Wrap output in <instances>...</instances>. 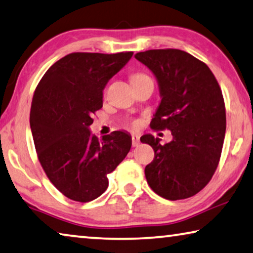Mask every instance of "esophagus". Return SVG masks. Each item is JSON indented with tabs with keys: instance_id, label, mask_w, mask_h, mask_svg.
Instances as JSON below:
<instances>
[{
	"instance_id": "esophagus-1",
	"label": "esophagus",
	"mask_w": 253,
	"mask_h": 253,
	"mask_svg": "<svg viewBox=\"0 0 253 253\" xmlns=\"http://www.w3.org/2000/svg\"><path fill=\"white\" fill-rule=\"evenodd\" d=\"M139 143H141V142H139V137H138L137 135L131 136V145H133L134 147L135 146H138Z\"/></svg>"
}]
</instances>
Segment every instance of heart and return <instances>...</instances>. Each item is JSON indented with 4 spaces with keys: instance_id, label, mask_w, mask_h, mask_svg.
<instances>
[{
    "instance_id": "b5f03b06",
    "label": "heart",
    "mask_w": 253,
    "mask_h": 253,
    "mask_svg": "<svg viewBox=\"0 0 253 253\" xmlns=\"http://www.w3.org/2000/svg\"><path fill=\"white\" fill-rule=\"evenodd\" d=\"M147 79H150V76H147L146 74H144V73H134L133 75L130 76V82H131V84H134L136 82H141V81H144V80H147ZM134 125L136 126V125H137V124H134Z\"/></svg>"
}]
</instances>
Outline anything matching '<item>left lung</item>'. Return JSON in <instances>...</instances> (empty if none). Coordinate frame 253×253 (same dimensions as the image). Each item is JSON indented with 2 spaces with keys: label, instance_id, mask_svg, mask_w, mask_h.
I'll return each mask as SVG.
<instances>
[{
  "label": "left lung",
  "instance_id": "8db88e82",
  "mask_svg": "<svg viewBox=\"0 0 253 253\" xmlns=\"http://www.w3.org/2000/svg\"><path fill=\"white\" fill-rule=\"evenodd\" d=\"M158 81L161 102L151 122L153 129H169L172 141L146 134L154 150L145 177L155 194L169 200L186 199L213 177L226 130L222 91L205 63L180 49H152L135 55Z\"/></svg>",
  "mask_w": 253,
  "mask_h": 253
}]
</instances>
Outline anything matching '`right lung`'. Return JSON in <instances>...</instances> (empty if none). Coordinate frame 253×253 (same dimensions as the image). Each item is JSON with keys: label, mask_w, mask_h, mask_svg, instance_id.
I'll return each mask as SVG.
<instances>
[{"label": "right lung", "mask_w": 253, "mask_h": 253, "mask_svg": "<svg viewBox=\"0 0 253 253\" xmlns=\"http://www.w3.org/2000/svg\"><path fill=\"white\" fill-rule=\"evenodd\" d=\"M133 51L72 53L51 65L36 87L30 128L39 162L67 198L91 202L108 188L107 174L126 158L131 136L112 131L100 139L90 131L102 108L103 90Z\"/></svg>", "instance_id": "obj_1"}]
</instances>
